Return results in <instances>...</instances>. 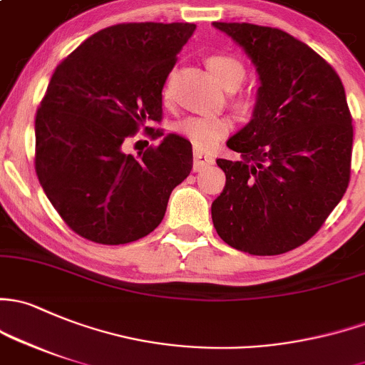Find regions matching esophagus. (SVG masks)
<instances>
[{
    "instance_id": "obj_1",
    "label": "esophagus",
    "mask_w": 365,
    "mask_h": 365,
    "mask_svg": "<svg viewBox=\"0 0 365 365\" xmlns=\"http://www.w3.org/2000/svg\"><path fill=\"white\" fill-rule=\"evenodd\" d=\"M213 155L208 152H202L199 148H194V171L205 170L206 166L213 164Z\"/></svg>"
}]
</instances>
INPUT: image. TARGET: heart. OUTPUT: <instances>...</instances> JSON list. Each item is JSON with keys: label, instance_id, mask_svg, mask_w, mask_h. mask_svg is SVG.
I'll use <instances>...</instances> for the list:
<instances>
[{"label": "heart", "instance_id": "1", "mask_svg": "<svg viewBox=\"0 0 365 365\" xmlns=\"http://www.w3.org/2000/svg\"><path fill=\"white\" fill-rule=\"evenodd\" d=\"M208 68L225 89H237L245 78V66L240 59L227 53H217L208 59ZM232 129L227 117H187L178 124V133L192 141L197 148H212Z\"/></svg>", "mask_w": 365, "mask_h": 365}]
</instances>
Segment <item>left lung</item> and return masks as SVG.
Instances as JSON below:
<instances>
[{
  "label": "left lung",
  "instance_id": "8db88e82",
  "mask_svg": "<svg viewBox=\"0 0 365 365\" xmlns=\"http://www.w3.org/2000/svg\"><path fill=\"white\" fill-rule=\"evenodd\" d=\"M259 73L252 120L229 138L240 160L217 159L225 187L212 205L218 236L252 255H279L309 240L350 183L354 125L334 68L289 33L213 22Z\"/></svg>",
  "mask_w": 365,
  "mask_h": 365
}]
</instances>
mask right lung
I'll list each match as a JSON object with an SVG mask.
<instances>
[{"label": "right lung", "mask_w": 365, "mask_h": 365, "mask_svg": "<svg viewBox=\"0 0 365 365\" xmlns=\"http://www.w3.org/2000/svg\"><path fill=\"white\" fill-rule=\"evenodd\" d=\"M189 22H129L87 38L53 71L34 122L38 180L68 227L124 245L163 222L192 170V145L145 128L157 147L124 153L125 138L163 118V87L189 41Z\"/></svg>", "instance_id": "right-lung-1"}]
</instances>
